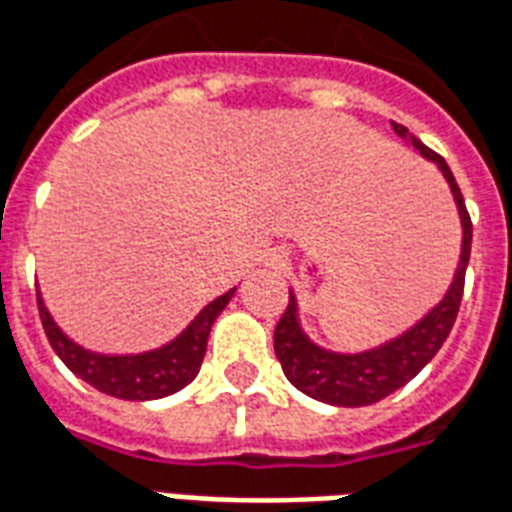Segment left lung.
I'll list each match as a JSON object with an SVG mask.
<instances>
[{
  "label": "left lung",
  "mask_w": 512,
  "mask_h": 512,
  "mask_svg": "<svg viewBox=\"0 0 512 512\" xmlns=\"http://www.w3.org/2000/svg\"><path fill=\"white\" fill-rule=\"evenodd\" d=\"M393 132L407 140L420 157L434 162L448 181L458 217H461V230H464L461 233V257H458L453 285L426 317H420L418 323L391 342L363 352H333L314 344L301 328L298 301L290 290V304L274 331L276 358L285 369V377L298 391L317 401H325V404H333V407H366V404H374V401L391 396L393 391H399L401 385H407L448 339L450 328L456 323L458 306H461V293H464V274H467L469 249H472V222H469L467 206H464V195L450 173L448 162L439 154H434L429 146H423L418 138H412L410 130L401 124H393Z\"/></svg>",
  "instance_id": "left-lung-1"
}]
</instances>
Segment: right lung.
<instances>
[{
	"label": "right lung",
	"instance_id": "obj_1",
	"mask_svg": "<svg viewBox=\"0 0 512 512\" xmlns=\"http://www.w3.org/2000/svg\"><path fill=\"white\" fill-rule=\"evenodd\" d=\"M233 293L236 287L203 306L195 314V320L168 344H162L157 350L130 352V355H105V352L86 350L56 325L40 293H37V306H40V320H43L48 342L75 377H81L92 388L116 399L151 401L165 399L170 393L187 388L189 382L198 377L211 325L217 323V317L230 304Z\"/></svg>",
	"mask_w": 512,
	"mask_h": 512
}]
</instances>
